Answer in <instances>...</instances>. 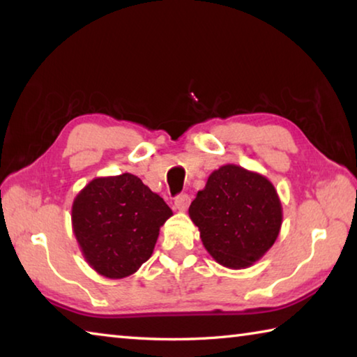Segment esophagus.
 <instances>
[{
	"label": "esophagus",
	"instance_id": "esophagus-1",
	"mask_svg": "<svg viewBox=\"0 0 357 357\" xmlns=\"http://www.w3.org/2000/svg\"><path fill=\"white\" fill-rule=\"evenodd\" d=\"M189 204H190V197L187 195V193H179V195L174 198V206H176L179 211H185Z\"/></svg>",
	"mask_w": 357,
	"mask_h": 357
}]
</instances>
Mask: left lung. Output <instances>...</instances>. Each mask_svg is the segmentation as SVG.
<instances>
[{
    "label": "left lung",
    "instance_id": "left-lung-1",
    "mask_svg": "<svg viewBox=\"0 0 357 357\" xmlns=\"http://www.w3.org/2000/svg\"><path fill=\"white\" fill-rule=\"evenodd\" d=\"M204 249L225 268H249L275 243L282 203L263 174L228 164L209 174L189 208Z\"/></svg>",
    "mask_w": 357,
    "mask_h": 357
}]
</instances>
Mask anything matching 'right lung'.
I'll return each instance as SVG.
<instances>
[{
	"mask_svg": "<svg viewBox=\"0 0 357 357\" xmlns=\"http://www.w3.org/2000/svg\"><path fill=\"white\" fill-rule=\"evenodd\" d=\"M173 213L135 174L96 178L72 204V228L88 264L108 279L134 274L153 255Z\"/></svg>",
	"mask_w": 357,
	"mask_h": 357,
	"instance_id": "add662e5",
	"label": "right lung"
}]
</instances>
